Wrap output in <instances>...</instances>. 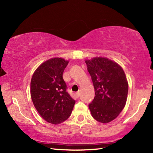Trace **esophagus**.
Instances as JSON below:
<instances>
[{"mask_svg": "<svg viewBox=\"0 0 153 153\" xmlns=\"http://www.w3.org/2000/svg\"><path fill=\"white\" fill-rule=\"evenodd\" d=\"M76 97L78 98V97H79V96H80V92H76Z\"/></svg>", "mask_w": 153, "mask_h": 153, "instance_id": "34e87169", "label": "esophagus"}]
</instances>
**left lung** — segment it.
<instances>
[{
    "instance_id": "1",
    "label": "left lung",
    "mask_w": 153,
    "mask_h": 153,
    "mask_svg": "<svg viewBox=\"0 0 153 153\" xmlns=\"http://www.w3.org/2000/svg\"><path fill=\"white\" fill-rule=\"evenodd\" d=\"M94 85L95 97L88 105L92 116L107 123L117 117L125 107L128 83L121 67L107 58L85 61Z\"/></svg>"
}]
</instances>
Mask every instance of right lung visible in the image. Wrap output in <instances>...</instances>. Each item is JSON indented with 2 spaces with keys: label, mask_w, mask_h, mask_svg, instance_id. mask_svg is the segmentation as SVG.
Masks as SVG:
<instances>
[{
  "label": "right lung",
  "mask_w": 153,
  "mask_h": 153,
  "mask_svg": "<svg viewBox=\"0 0 153 153\" xmlns=\"http://www.w3.org/2000/svg\"><path fill=\"white\" fill-rule=\"evenodd\" d=\"M68 61L53 58L45 61L33 74L30 93L35 108L48 123L59 124L70 116L76 100L67 91L63 78Z\"/></svg>",
  "instance_id": "right-lung-1"
}]
</instances>
